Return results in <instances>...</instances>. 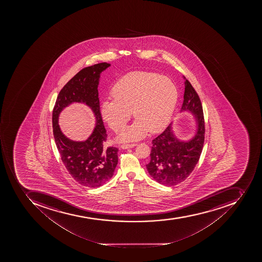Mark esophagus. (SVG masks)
I'll return each instance as SVG.
<instances>
[{"instance_id": "34e87169", "label": "esophagus", "mask_w": 262, "mask_h": 262, "mask_svg": "<svg viewBox=\"0 0 262 262\" xmlns=\"http://www.w3.org/2000/svg\"><path fill=\"white\" fill-rule=\"evenodd\" d=\"M137 144H135V143H132V144H123L121 145L122 149H128V148H132V147H134V146H136Z\"/></svg>"}]
</instances>
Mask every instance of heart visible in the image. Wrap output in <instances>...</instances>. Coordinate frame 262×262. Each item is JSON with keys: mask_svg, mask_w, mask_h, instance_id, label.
I'll return each mask as SVG.
<instances>
[{"mask_svg": "<svg viewBox=\"0 0 262 262\" xmlns=\"http://www.w3.org/2000/svg\"><path fill=\"white\" fill-rule=\"evenodd\" d=\"M112 99L101 105L102 120L114 131L121 129L132 116V125L119 135L121 142L138 140L160 132L166 127L178 101V90L169 78L149 71H134L125 74L112 86Z\"/></svg>", "mask_w": 262, "mask_h": 262, "instance_id": "1", "label": "heart"}]
</instances>
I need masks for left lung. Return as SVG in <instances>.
Returning <instances> with one entry per match:
<instances>
[{
  "label": "left lung",
  "mask_w": 262,
  "mask_h": 262,
  "mask_svg": "<svg viewBox=\"0 0 262 262\" xmlns=\"http://www.w3.org/2000/svg\"><path fill=\"white\" fill-rule=\"evenodd\" d=\"M185 79L181 112H189L196 119V129L188 141L178 139L169 124L152 140L150 162L146 165L150 176L159 184L173 186L190 176L202 154L205 139V121L202 102L193 86Z\"/></svg>",
  "instance_id": "obj_1"
}]
</instances>
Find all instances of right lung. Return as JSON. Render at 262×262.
<instances>
[{"label": "right lung", "mask_w": 262, "mask_h": 262, "mask_svg": "<svg viewBox=\"0 0 262 262\" xmlns=\"http://www.w3.org/2000/svg\"><path fill=\"white\" fill-rule=\"evenodd\" d=\"M110 66L103 62L81 70L60 90L52 112L54 138L62 162L75 181L89 188H98L111 180L118 164L119 149L104 146L107 134L100 112L97 90L101 73ZM74 102L89 106L96 118L93 133L82 142L64 137L57 124L60 112Z\"/></svg>", "instance_id": "add662e5"}]
</instances>
